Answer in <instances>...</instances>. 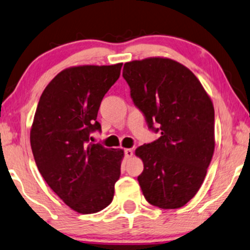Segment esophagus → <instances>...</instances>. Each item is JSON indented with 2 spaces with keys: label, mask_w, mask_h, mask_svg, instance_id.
<instances>
[{
  "label": "esophagus",
  "mask_w": 250,
  "mask_h": 250,
  "mask_svg": "<svg viewBox=\"0 0 250 250\" xmlns=\"http://www.w3.org/2000/svg\"><path fill=\"white\" fill-rule=\"evenodd\" d=\"M132 154H134V151L131 148H125V158H131Z\"/></svg>",
  "instance_id": "1"
}]
</instances>
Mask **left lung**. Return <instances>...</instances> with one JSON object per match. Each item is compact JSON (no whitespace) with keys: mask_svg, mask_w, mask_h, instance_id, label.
<instances>
[{"mask_svg":"<svg viewBox=\"0 0 250 250\" xmlns=\"http://www.w3.org/2000/svg\"><path fill=\"white\" fill-rule=\"evenodd\" d=\"M122 76L148 128L161 131L135 152L144 164L137 178L143 194L155 207L181 208L201 188L214 154L211 99L197 76L169 58L125 62Z\"/></svg>","mask_w":250,"mask_h":250,"instance_id":"8db88e82","label":"left lung"}]
</instances>
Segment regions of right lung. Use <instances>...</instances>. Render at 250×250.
I'll use <instances>...</instances> for the list:
<instances>
[{"mask_svg":"<svg viewBox=\"0 0 250 250\" xmlns=\"http://www.w3.org/2000/svg\"><path fill=\"white\" fill-rule=\"evenodd\" d=\"M122 64L66 68L40 97L31 129L35 164L53 192L73 210L95 214L107 207L121 174L123 151L89 142L101 131L99 106Z\"/></svg>","mask_w":250,"mask_h":250,"instance_id":"right-lung-1","label":"right lung"}]
</instances>
